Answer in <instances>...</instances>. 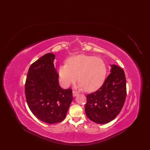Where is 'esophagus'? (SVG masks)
Masks as SVG:
<instances>
[{"label": "esophagus", "instance_id": "esophagus-1", "mask_svg": "<svg viewBox=\"0 0 150 150\" xmlns=\"http://www.w3.org/2000/svg\"><path fill=\"white\" fill-rule=\"evenodd\" d=\"M78 94V92H76V91H73V96L74 97H75V96H76Z\"/></svg>", "mask_w": 150, "mask_h": 150}]
</instances>
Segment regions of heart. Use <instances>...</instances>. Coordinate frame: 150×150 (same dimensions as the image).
Listing matches in <instances>:
<instances>
[{
    "mask_svg": "<svg viewBox=\"0 0 150 150\" xmlns=\"http://www.w3.org/2000/svg\"><path fill=\"white\" fill-rule=\"evenodd\" d=\"M107 68L105 61L97 57L80 54L70 58L68 64L59 67V81L63 87H68L77 79L79 88L92 91L100 88L103 83Z\"/></svg>",
    "mask_w": 150,
    "mask_h": 150,
    "instance_id": "1",
    "label": "heart"
}]
</instances>
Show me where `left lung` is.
I'll use <instances>...</instances> for the list:
<instances>
[{
  "label": "left lung",
  "instance_id": "left-lung-1",
  "mask_svg": "<svg viewBox=\"0 0 150 150\" xmlns=\"http://www.w3.org/2000/svg\"><path fill=\"white\" fill-rule=\"evenodd\" d=\"M111 67V73L101 87L86 96V115L98 124L108 123L114 120L121 111L127 96L123 70L114 64Z\"/></svg>",
  "mask_w": 150,
  "mask_h": 150
}]
</instances>
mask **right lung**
<instances>
[{
	"mask_svg": "<svg viewBox=\"0 0 150 150\" xmlns=\"http://www.w3.org/2000/svg\"><path fill=\"white\" fill-rule=\"evenodd\" d=\"M55 55L47 53L31 64L25 86L27 105L38 119L49 123H59L65 119L73 100L72 90L63 89L54 68Z\"/></svg>",
	"mask_w": 150,
	"mask_h": 150,
	"instance_id": "right-lung-1",
	"label": "right lung"
}]
</instances>
